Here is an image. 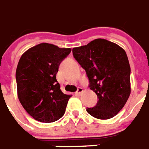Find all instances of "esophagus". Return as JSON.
<instances>
[{"label":"esophagus","mask_w":149,"mask_h":149,"mask_svg":"<svg viewBox=\"0 0 149 149\" xmlns=\"http://www.w3.org/2000/svg\"><path fill=\"white\" fill-rule=\"evenodd\" d=\"M83 92V89L82 88V87H79L78 88V90H77L76 91V94L77 95H82V93Z\"/></svg>","instance_id":"34e87169"}]
</instances>
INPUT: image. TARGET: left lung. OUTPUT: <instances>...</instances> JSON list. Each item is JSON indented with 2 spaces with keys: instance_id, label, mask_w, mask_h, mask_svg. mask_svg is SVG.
I'll return each mask as SVG.
<instances>
[{
  "instance_id": "1",
  "label": "left lung",
  "mask_w": 149,
  "mask_h": 149,
  "mask_svg": "<svg viewBox=\"0 0 149 149\" xmlns=\"http://www.w3.org/2000/svg\"><path fill=\"white\" fill-rule=\"evenodd\" d=\"M72 52L86 70L90 89L99 99L96 105L86 111L100 120L116 116L131 93V68L124 49L106 39L98 38L73 48Z\"/></svg>"
}]
</instances>
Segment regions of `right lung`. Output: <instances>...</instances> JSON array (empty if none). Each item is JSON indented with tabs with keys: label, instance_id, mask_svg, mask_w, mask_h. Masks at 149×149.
<instances>
[{
	"label": "right lung",
	"instance_id": "1",
	"mask_svg": "<svg viewBox=\"0 0 149 149\" xmlns=\"http://www.w3.org/2000/svg\"><path fill=\"white\" fill-rule=\"evenodd\" d=\"M70 51V48L41 43L26 50L19 60L16 70L17 96L34 120L52 123L65 113L71 95L63 93L56 74Z\"/></svg>",
	"mask_w": 149,
	"mask_h": 149
}]
</instances>
